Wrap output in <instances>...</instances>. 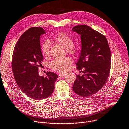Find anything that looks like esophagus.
Listing matches in <instances>:
<instances>
[{"mask_svg": "<svg viewBox=\"0 0 129 129\" xmlns=\"http://www.w3.org/2000/svg\"><path fill=\"white\" fill-rule=\"evenodd\" d=\"M65 75H66V74H65V73H59V74H58V76H59V77H64Z\"/></svg>", "mask_w": 129, "mask_h": 129, "instance_id": "obj_1", "label": "esophagus"}]
</instances>
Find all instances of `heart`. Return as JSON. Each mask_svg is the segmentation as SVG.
<instances>
[{
	"label": "heart",
	"mask_w": 129,
	"mask_h": 129,
	"mask_svg": "<svg viewBox=\"0 0 129 129\" xmlns=\"http://www.w3.org/2000/svg\"><path fill=\"white\" fill-rule=\"evenodd\" d=\"M53 40L58 43L65 48L67 53L70 54H75L78 51V47L74 44V41L72 37L64 33H59L55 36ZM50 42L48 40L43 42L41 46L42 53L44 56L47 57L50 53ZM72 63V59L69 57L59 59L55 58L50 63V67L56 72H65L68 65Z\"/></svg>",
	"instance_id": "obj_1"
}]
</instances>
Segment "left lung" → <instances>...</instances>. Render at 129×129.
Here are the masks:
<instances>
[{"label":"left lung","mask_w":129,"mask_h":129,"mask_svg":"<svg viewBox=\"0 0 129 129\" xmlns=\"http://www.w3.org/2000/svg\"><path fill=\"white\" fill-rule=\"evenodd\" d=\"M72 30L81 35V51L77 69L83 74L76 75L73 89L79 95L87 97L96 93L105 84L109 75L111 52L106 38L85 25H77Z\"/></svg>","instance_id":"1"}]
</instances>
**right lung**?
<instances>
[{
    "instance_id": "obj_1",
    "label": "right lung",
    "mask_w": 129,
    "mask_h": 129,
    "mask_svg": "<svg viewBox=\"0 0 129 129\" xmlns=\"http://www.w3.org/2000/svg\"><path fill=\"white\" fill-rule=\"evenodd\" d=\"M46 33L41 27H33L25 31L14 47L12 69L17 84L28 97L41 100L50 96L54 90L58 76L47 72L46 77L39 75L43 57L40 37Z\"/></svg>"
}]
</instances>
